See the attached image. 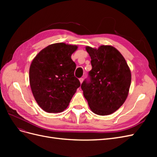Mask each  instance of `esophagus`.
<instances>
[{
    "label": "esophagus",
    "mask_w": 157,
    "mask_h": 157,
    "mask_svg": "<svg viewBox=\"0 0 157 157\" xmlns=\"http://www.w3.org/2000/svg\"><path fill=\"white\" fill-rule=\"evenodd\" d=\"M83 78H79V81H80V84H82V82H83Z\"/></svg>",
    "instance_id": "34e87169"
}]
</instances>
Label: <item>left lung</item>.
<instances>
[{
	"instance_id": "1",
	"label": "left lung",
	"mask_w": 157,
	"mask_h": 157,
	"mask_svg": "<svg viewBox=\"0 0 157 157\" xmlns=\"http://www.w3.org/2000/svg\"><path fill=\"white\" fill-rule=\"evenodd\" d=\"M92 69L90 81L81 84L84 98L92 111L108 115L118 110L128 97L131 71L124 57L115 47L101 45L98 48L86 46Z\"/></svg>"
}]
</instances>
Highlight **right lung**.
<instances>
[{"label": "right lung", "instance_id": "obj_1", "mask_svg": "<svg viewBox=\"0 0 157 157\" xmlns=\"http://www.w3.org/2000/svg\"><path fill=\"white\" fill-rule=\"evenodd\" d=\"M78 46L60 42L42 49L29 68L30 86L36 103L47 113H58L67 108L80 86L74 75L76 64L71 55Z\"/></svg>", "mask_w": 157, "mask_h": 157}]
</instances>
